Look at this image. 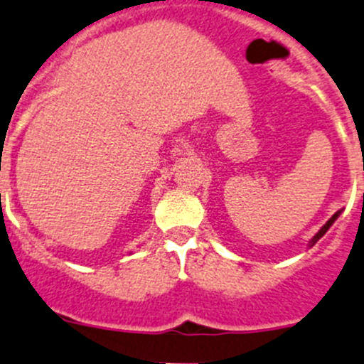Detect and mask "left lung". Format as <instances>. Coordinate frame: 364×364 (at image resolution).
<instances>
[{
  "instance_id": "obj_1",
  "label": "left lung",
  "mask_w": 364,
  "mask_h": 364,
  "mask_svg": "<svg viewBox=\"0 0 364 364\" xmlns=\"http://www.w3.org/2000/svg\"><path fill=\"white\" fill-rule=\"evenodd\" d=\"M340 213H341V211H336V213H334V215H333V217H331V218H329V220H327V222H326V224H323V225H322V228H320V231H318V232H316V235H315V236H313V238H311V242H309V247H313V245H315V243H316V242H318V240H320V238H322V236H323V235H326V232H327V231H329V228H331V225H333V224H334V220H336V218H338V217H340Z\"/></svg>"
}]
</instances>
